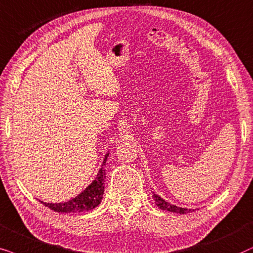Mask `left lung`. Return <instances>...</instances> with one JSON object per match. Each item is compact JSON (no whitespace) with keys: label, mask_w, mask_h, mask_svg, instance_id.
I'll list each match as a JSON object with an SVG mask.
<instances>
[{"label":"left lung","mask_w":253,"mask_h":253,"mask_svg":"<svg viewBox=\"0 0 253 253\" xmlns=\"http://www.w3.org/2000/svg\"><path fill=\"white\" fill-rule=\"evenodd\" d=\"M153 198L155 204L158 208L163 211H172V213H177V214H186L188 211H192L193 210H187V208H183V207H178L174 206V205H171L170 203H168L163 199V198L160 197L158 194H155V192H153Z\"/></svg>","instance_id":"left-lung-1"}]
</instances>
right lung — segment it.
I'll list each match as a JSON object with an SVG mask.
<instances>
[{
  "instance_id": "add662e5",
  "label": "right lung",
  "mask_w": 253,
  "mask_h": 253,
  "mask_svg": "<svg viewBox=\"0 0 253 253\" xmlns=\"http://www.w3.org/2000/svg\"><path fill=\"white\" fill-rule=\"evenodd\" d=\"M110 151L105 155L104 157L102 166L97 173L95 179L91 181V184L89 185L86 188L81 192L80 194H77L75 198L70 199L65 203H58V204H52V203H43V201L39 200L42 205H45L46 207L50 208L54 211H58V213H81V211H86L90 210H93L100 204V201L103 199L104 194V184H105V164L109 157Z\"/></svg>"
}]
</instances>
